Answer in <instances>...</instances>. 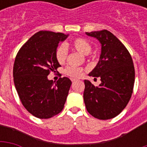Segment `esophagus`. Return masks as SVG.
Here are the masks:
<instances>
[{
  "label": "esophagus",
  "mask_w": 147,
  "mask_h": 147,
  "mask_svg": "<svg viewBox=\"0 0 147 147\" xmlns=\"http://www.w3.org/2000/svg\"><path fill=\"white\" fill-rule=\"evenodd\" d=\"M71 82H76V81H77V79H75V78H71Z\"/></svg>",
  "instance_id": "1"
}]
</instances>
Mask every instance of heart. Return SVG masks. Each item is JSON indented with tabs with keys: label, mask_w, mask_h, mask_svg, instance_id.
<instances>
[{
	"label": "heart",
	"mask_w": 147,
	"mask_h": 147,
	"mask_svg": "<svg viewBox=\"0 0 147 147\" xmlns=\"http://www.w3.org/2000/svg\"><path fill=\"white\" fill-rule=\"evenodd\" d=\"M70 45L77 51L83 55H88L91 51V45L87 40L82 38H78L72 40ZM67 47L65 44H61L56 49L55 51V57L56 60L60 64H64L66 61L67 56ZM64 73L67 76L73 78L80 77L83 74V68L78 67H67L64 70Z\"/></svg>",
	"instance_id": "1"
}]
</instances>
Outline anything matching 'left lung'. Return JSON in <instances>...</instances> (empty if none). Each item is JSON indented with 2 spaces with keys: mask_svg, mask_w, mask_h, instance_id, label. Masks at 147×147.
<instances>
[{
  "mask_svg": "<svg viewBox=\"0 0 147 147\" xmlns=\"http://www.w3.org/2000/svg\"><path fill=\"white\" fill-rule=\"evenodd\" d=\"M86 34L98 39L102 46L98 62L89 73L90 76L99 77L102 83L94 86L89 80H84V103L94 117L112 119L122 112L131 97L135 83L132 58L110 31L103 30Z\"/></svg>",
  "mask_w": 147,
  "mask_h": 147,
  "instance_id": "8db88e82",
  "label": "left lung"
}]
</instances>
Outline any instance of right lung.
I'll return each mask as SVG.
<instances>
[{"instance_id": "right-lung-1", "label": "right lung", "mask_w": 147, "mask_h": 147, "mask_svg": "<svg viewBox=\"0 0 147 147\" xmlns=\"http://www.w3.org/2000/svg\"><path fill=\"white\" fill-rule=\"evenodd\" d=\"M68 34L41 30L30 37L18 52L13 67L16 89L22 104L39 119H49L60 113L71 85L67 77L57 83L48 80L50 71L61 67L55 57L60 42Z\"/></svg>"}]
</instances>
